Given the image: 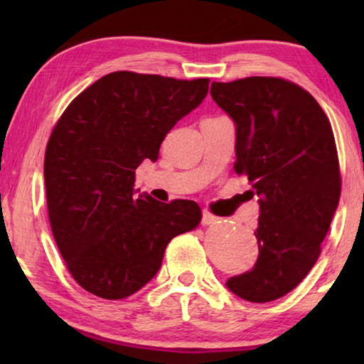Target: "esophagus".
<instances>
[{"instance_id": "obj_1", "label": "esophagus", "mask_w": 364, "mask_h": 364, "mask_svg": "<svg viewBox=\"0 0 364 364\" xmlns=\"http://www.w3.org/2000/svg\"><path fill=\"white\" fill-rule=\"evenodd\" d=\"M218 220H220V218L215 217V215H212V213L208 212V210H203V213H202V225H213V223H217Z\"/></svg>"}]
</instances>
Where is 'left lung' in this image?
Returning a JSON list of instances; mask_svg holds the SVG:
<instances>
[{
  "label": "left lung",
  "instance_id": "8db88e82",
  "mask_svg": "<svg viewBox=\"0 0 364 364\" xmlns=\"http://www.w3.org/2000/svg\"><path fill=\"white\" fill-rule=\"evenodd\" d=\"M210 94L235 124V172L260 203L257 263L227 288L247 301H273L315 265L340 202L331 124L310 92L280 77L212 82Z\"/></svg>",
  "mask_w": 364,
  "mask_h": 364
}]
</instances>
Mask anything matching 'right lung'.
I'll return each mask as SVG.
<instances>
[{
    "mask_svg": "<svg viewBox=\"0 0 364 364\" xmlns=\"http://www.w3.org/2000/svg\"><path fill=\"white\" fill-rule=\"evenodd\" d=\"M208 92L193 81L117 71L79 94L53 129L44 156L48 215L74 280L121 300L152 280L168 242L202 218L193 200L136 196V168L156 162L168 131Z\"/></svg>",
    "mask_w": 364,
    "mask_h": 364,
    "instance_id": "obj_1",
    "label": "right lung"
}]
</instances>
